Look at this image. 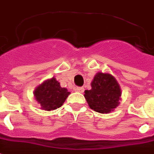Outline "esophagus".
I'll return each mask as SVG.
<instances>
[{"instance_id": "1", "label": "esophagus", "mask_w": 154, "mask_h": 154, "mask_svg": "<svg viewBox=\"0 0 154 154\" xmlns=\"http://www.w3.org/2000/svg\"><path fill=\"white\" fill-rule=\"evenodd\" d=\"M75 90H76L77 92H79V93H83L84 91H85V89H84L83 87H76Z\"/></svg>"}]
</instances>
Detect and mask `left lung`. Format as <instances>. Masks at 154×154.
<instances>
[{
  "label": "left lung",
  "mask_w": 154,
  "mask_h": 154,
  "mask_svg": "<svg viewBox=\"0 0 154 154\" xmlns=\"http://www.w3.org/2000/svg\"><path fill=\"white\" fill-rule=\"evenodd\" d=\"M91 87L90 90L85 92V98L91 109L108 114L119 105L121 89L114 76L98 73L93 79Z\"/></svg>",
  "instance_id": "obj_1"
}]
</instances>
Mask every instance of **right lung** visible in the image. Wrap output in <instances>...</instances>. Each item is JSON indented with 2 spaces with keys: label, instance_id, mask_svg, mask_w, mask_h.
I'll return each instance as SVG.
<instances>
[{
  "label": "right lung",
  "instance_id": "add662e5",
  "mask_svg": "<svg viewBox=\"0 0 154 154\" xmlns=\"http://www.w3.org/2000/svg\"><path fill=\"white\" fill-rule=\"evenodd\" d=\"M69 94L67 89L60 87V83L52 78L38 86L34 95L41 109L49 111L61 107Z\"/></svg>",
  "mask_w": 154,
  "mask_h": 154
}]
</instances>
